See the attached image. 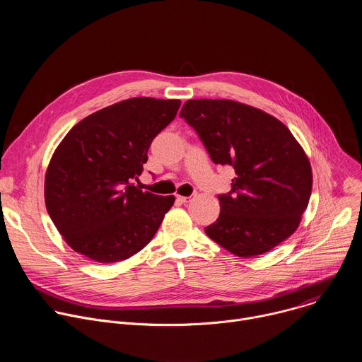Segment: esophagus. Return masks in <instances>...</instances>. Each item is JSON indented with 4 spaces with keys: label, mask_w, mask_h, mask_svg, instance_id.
Instances as JSON below:
<instances>
[{
    "label": "esophagus",
    "mask_w": 362,
    "mask_h": 362,
    "mask_svg": "<svg viewBox=\"0 0 362 362\" xmlns=\"http://www.w3.org/2000/svg\"><path fill=\"white\" fill-rule=\"evenodd\" d=\"M176 200L179 203H187L192 200V196H182V194H176Z\"/></svg>",
    "instance_id": "34e87169"
}]
</instances>
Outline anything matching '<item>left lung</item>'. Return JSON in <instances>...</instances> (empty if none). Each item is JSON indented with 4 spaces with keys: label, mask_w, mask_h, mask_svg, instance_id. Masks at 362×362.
<instances>
[{
    "label": "left lung",
    "mask_w": 362,
    "mask_h": 362,
    "mask_svg": "<svg viewBox=\"0 0 362 362\" xmlns=\"http://www.w3.org/2000/svg\"><path fill=\"white\" fill-rule=\"evenodd\" d=\"M180 117L197 132L214 163L233 166L232 192L204 229L240 257L278 246L299 226L313 190L305 150L276 117L235 100H187Z\"/></svg>",
    "instance_id": "obj_1"
}]
</instances>
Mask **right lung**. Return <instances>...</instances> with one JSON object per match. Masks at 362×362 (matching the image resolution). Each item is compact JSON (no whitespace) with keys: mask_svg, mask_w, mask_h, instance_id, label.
Wrapping results in <instances>:
<instances>
[{"mask_svg":"<svg viewBox=\"0 0 362 362\" xmlns=\"http://www.w3.org/2000/svg\"><path fill=\"white\" fill-rule=\"evenodd\" d=\"M180 100L133 97L78 122L47 166V212L66 243L98 264L129 259L156 235L175 196L136 186L147 150Z\"/></svg>","mask_w":362,"mask_h":362,"instance_id":"obj_1","label":"right lung"}]
</instances>
